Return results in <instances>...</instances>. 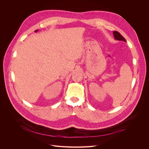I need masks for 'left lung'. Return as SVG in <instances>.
Here are the masks:
<instances>
[{"label": "left lung", "mask_w": 149, "mask_h": 149, "mask_svg": "<svg viewBox=\"0 0 149 149\" xmlns=\"http://www.w3.org/2000/svg\"><path fill=\"white\" fill-rule=\"evenodd\" d=\"M113 34H114V36L116 39L118 40H123V41H125V42L126 41L125 38L118 32L114 31Z\"/></svg>", "instance_id": "1"}]
</instances>
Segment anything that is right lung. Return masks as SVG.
<instances>
[{"label": "right lung", "instance_id": "obj_1", "mask_svg": "<svg viewBox=\"0 0 149 149\" xmlns=\"http://www.w3.org/2000/svg\"><path fill=\"white\" fill-rule=\"evenodd\" d=\"M38 31V30H36V31H35V32H37V31Z\"/></svg>", "mask_w": 149, "mask_h": 149}]
</instances>
